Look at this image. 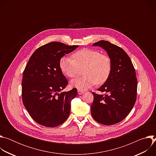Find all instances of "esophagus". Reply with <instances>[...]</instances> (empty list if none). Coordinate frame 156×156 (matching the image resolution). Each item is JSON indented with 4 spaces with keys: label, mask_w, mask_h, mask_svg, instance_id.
I'll return each instance as SVG.
<instances>
[{
    "label": "esophagus",
    "mask_w": 156,
    "mask_h": 156,
    "mask_svg": "<svg viewBox=\"0 0 156 156\" xmlns=\"http://www.w3.org/2000/svg\"><path fill=\"white\" fill-rule=\"evenodd\" d=\"M84 92L83 91H81V90H78V93L79 94H83Z\"/></svg>",
    "instance_id": "esophagus-1"
}]
</instances>
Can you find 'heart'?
<instances>
[{"label":"heart","mask_w":156,"mask_h":156,"mask_svg":"<svg viewBox=\"0 0 156 156\" xmlns=\"http://www.w3.org/2000/svg\"><path fill=\"white\" fill-rule=\"evenodd\" d=\"M73 58L63 57L59 61L62 72L69 78H75L80 68H83L82 77L71 81V86L79 90L85 91L96 84L104 83L109 78L112 63L110 57L96 50L83 49L75 52Z\"/></svg>","instance_id":"obj_1"}]
</instances>
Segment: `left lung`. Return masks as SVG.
I'll return each mask as SVG.
<instances>
[{
    "label": "left lung",
    "mask_w": 156,
    "mask_h": 156,
    "mask_svg": "<svg viewBox=\"0 0 156 156\" xmlns=\"http://www.w3.org/2000/svg\"><path fill=\"white\" fill-rule=\"evenodd\" d=\"M107 52L112 63L108 80L98 91L105 95L93 93L91 107L93 119L103 125H111L122 121L130 112L136 99L137 78L134 66L128 54L121 48L101 40L93 44Z\"/></svg>",
    "instance_id": "8db88e82"
}]
</instances>
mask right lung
I'll return each mask as SVG.
<instances>
[{"label": "right lung", "mask_w": 156, "mask_h": 156, "mask_svg": "<svg viewBox=\"0 0 156 156\" xmlns=\"http://www.w3.org/2000/svg\"><path fill=\"white\" fill-rule=\"evenodd\" d=\"M78 46L51 42L37 49L23 72L22 99L30 116L37 123L55 127L68 119L71 101L77 90L62 92L68 81L59 67V61Z\"/></svg>", "instance_id": "right-lung-1"}]
</instances>
